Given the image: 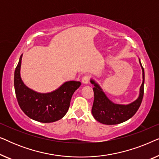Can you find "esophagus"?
Listing matches in <instances>:
<instances>
[{
    "label": "esophagus",
    "instance_id": "1",
    "mask_svg": "<svg viewBox=\"0 0 159 159\" xmlns=\"http://www.w3.org/2000/svg\"><path fill=\"white\" fill-rule=\"evenodd\" d=\"M89 80H90V77H89V76H84V77H82V82L83 84H87L89 83Z\"/></svg>",
    "mask_w": 159,
    "mask_h": 159
}]
</instances>
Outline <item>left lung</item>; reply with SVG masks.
Here are the masks:
<instances>
[{
    "label": "left lung",
    "mask_w": 159,
    "mask_h": 159,
    "mask_svg": "<svg viewBox=\"0 0 159 159\" xmlns=\"http://www.w3.org/2000/svg\"><path fill=\"white\" fill-rule=\"evenodd\" d=\"M140 64H141L140 61ZM143 69V83L140 90L138 98L129 105H119L115 104L106 97L105 93L97 83L91 80V83L94 84V101L92 107V114L98 121L104 125H118L128 120L138 111L142 103L144 94V69Z\"/></svg>",
    "instance_id": "left-lung-1"
}]
</instances>
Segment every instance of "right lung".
Masks as SVG:
<instances>
[{
  "instance_id": "right-lung-1",
  "label": "right lung",
  "mask_w": 159,
  "mask_h": 159,
  "mask_svg": "<svg viewBox=\"0 0 159 159\" xmlns=\"http://www.w3.org/2000/svg\"><path fill=\"white\" fill-rule=\"evenodd\" d=\"M22 55L14 72V88L21 109L30 119L43 123L54 122L63 118L68 111L71 97L81 82L69 81L49 93H38L28 88L20 77Z\"/></svg>"
}]
</instances>
